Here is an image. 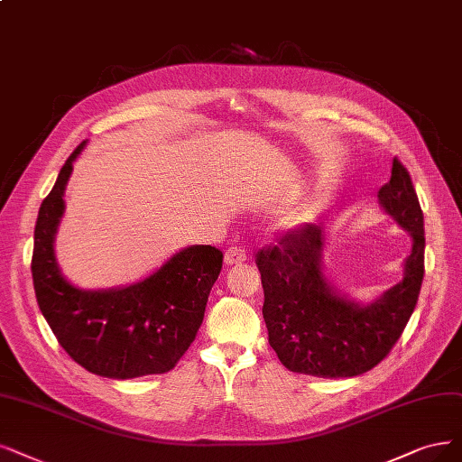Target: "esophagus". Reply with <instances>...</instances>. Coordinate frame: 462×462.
Returning <instances> with one entry per match:
<instances>
[{
	"mask_svg": "<svg viewBox=\"0 0 462 462\" xmlns=\"http://www.w3.org/2000/svg\"><path fill=\"white\" fill-rule=\"evenodd\" d=\"M245 261H247L245 249L237 247V245L230 247V249L226 251V254H225V263H226L228 266H237V264H242V263H245Z\"/></svg>",
	"mask_w": 462,
	"mask_h": 462,
	"instance_id": "esophagus-1",
	"label": "esophagus"
}]
</instances>
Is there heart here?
I'll return each mask as SVG.
<instances>
[{
	"instance_id": "b5f03b06",
	"label": "heart",
	"mask_w": 462,
	"mask_h": 462,
	"mask_svg": "<svg viewBox=\"0 0 462 462\" xmlns=\"http://www.w3.org/2000/svg\"><path fill=\"white\" fill-rule=\"evenodd\" d=\"M331 208V196L321 192V194H314L309 199H304L302 203H299L297 208L293 209V213L289 215L287 218V228L293 232H300L304 228H309L312 225L326 215Z\"/></svg>"
}]
</instances>
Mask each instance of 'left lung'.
<instances>
[{
	"instance_id": "left-lung-1",
	"label": "left lung",
	"mask_w": 462,
	"mask_h": 462,
	"mask_svg": "<svg viewBox=\"0 0 462 462\" xmlns=\"http://www.w3.org/2000/svg\"><path fill=\"white\" fill-rule=\"evenodd\" d=\"M377 198L411 237V251L403 278L371 302L350 299L329 280L323 226L285 234L278 247L257 254L268 343L289 371L357 377L384 360L411 318L424 276V218L411 177L396 158Z\"/></svg>"
}]
</instances>
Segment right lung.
Instances as JSON below:
<instances>
[{"mask_svg": "<svg viewBox=\"0 0 462 462\" xmlns=\"http://www.w3.org/2000/svg\"><path fill=\"white\" fill-rule=\"evenodd\" d=\"M85 144L66 160L38 213L32 278L40 310L59 345L89 373L119 381L167 373L196 338L222 251L184 247L146 278L122 287L81 289L68 282L57 263L55 236L66 184Z\"/></svg>", "mask_w": 462, "mask_h": 462, "instance_id": "right-lung-1", "label": "right lung"}]
</instances>
